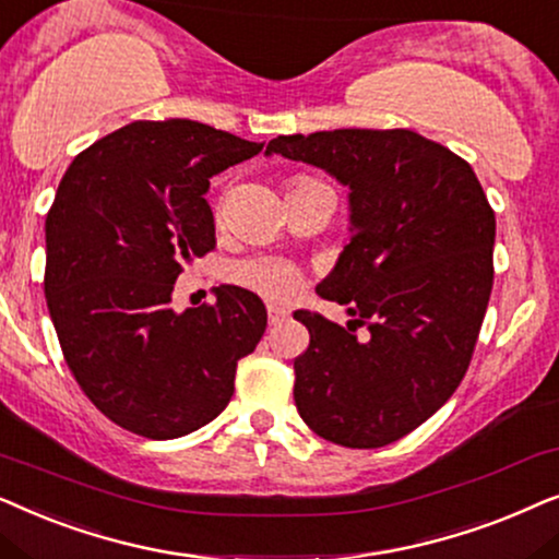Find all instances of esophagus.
<instances>
[{
  "label": "esophagus",
  "instance_id": "1",
  "mask_svg": "<svg viewBox=\"0 0 559 559\" xmlns=\"http://www.w3.org/2000/svg\"><path fill=\"white\" fill-rule=\"evenodd\" d=\"M286 317H288V311H284V309H278V307H267V322L271 324H281V322H286Z\"/></svg>",
  "mask_w": 559,
  "mask_h": 559
}]
</instances>
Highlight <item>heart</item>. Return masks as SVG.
<instances>
[{
	"label": "heart",
	"instance_id": "obj_1",
	"mask_svg": "<svg viewBox=\"0 0 559 559\" xmlns=\"http://www.w3.org/2000/svg\"><path fill=\"white\" fill-rule=\"evenodd\" d=\"M317 183H322V181H317V178H311V176H296L286 186V197H292V193L304 191V189H309V186H317ZM233 278L237 281V284H242V286L252 288V292L267 296V299L281 301L296 292L301 275L292 263H288V260L252 258V260H245V263L233 267Z\"/></svg>",
	"mask_w": 559,
	"mask_h": 559
}]
</instances>
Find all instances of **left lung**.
<instances>
[{
  "mask_svg": "<svg viewBox=\"0 0 559 559\" xmlns=\"http://www.w3.org/2000/svg\"><path fill=\"white\" fill-rule=\"evenodd\" d=\"M347 186L349 242L317 286L345 304L311 311L294 401L311 431L373 450L427 421L463 381L493 288L496 214L473 168L412 130L278 135L265 147ZM369 332L357 338L354 330Z\"/></svg>",
  "mask_w": 559,
  "mask_h": 559,
  "instance_id": "1",
  "label": "left lung"
}]
</instances>
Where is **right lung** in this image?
<instances>
[{
  "mask_svg": "<svg viewBox=\"0 0 559 559\" xmlns=\"http://www.w3.org/2000/svg\"><path fill=\"white\" fill-rule=\"evenodd\" d=\"M263 151L193 119L130 122L79 153L46 217V299L81 391L147 440L225 412L265 307L240 286L176 311L174 284L210 252V178Z\"/></svg>",
  "mask_w": 559,
  "mask_h": 559,
  "instance_id": "add662e5",
  "label": "right lung"
}]
</instances>
